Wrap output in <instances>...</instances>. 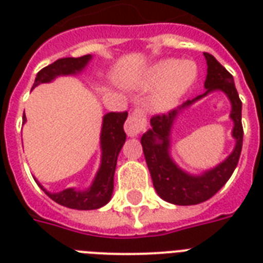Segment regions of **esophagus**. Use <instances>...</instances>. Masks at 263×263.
<instances>
[{
	"mask_svg": "<svg viewBox=\"0 0 263 263\" xmlns=\"http://www.w3.org/2000/svg\"><path fill=\"white\" fill-rule=\"evenodd\" d=\"M144 128H146V117H144L142 110L134 111L128 117V120L125 121V125H124V129L127 132V135L131 136V138H135L139 134H142L144 131Z\"/></svg>",
	"mask_w": 263,
	"mask_h": 263,
	"instance_id": "1",
	"label": "esophagus"
}]
</instances>
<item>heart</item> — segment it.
Returning <instances> with one entry per match:
<instances>
[{"label":"heart","instance_id":"heart-1","mask_svg":"<svg viewBox=\"0 0 263 263\" xmlns=\"http://www.w3.org/2000/svg\"><path fill=\"white\" fill-rule=\"evenodd\" d=\"M196 75V67L191 61L161 60L148 67L142 87H157L150 105L156 111H168L187 94L195 83Z\"/></svg>","mask_w":263,"mask_h":263}]
</instances>
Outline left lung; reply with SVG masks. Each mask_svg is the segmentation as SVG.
<instances>
[{
	"label": "left lung",
	"instance_id": "left-lung-1",
	"mask_svg": "<svg viewBox=\"0 0 263 263\" xmlns=\"http://www.w3.org/2000/svg\"><path fill=\"white\" fill-rule=\"evenodd\" d=\"M208 64V75L204 80V92L191 101L184 102L168 115L156 116L150 120L148 131L140 139L144 158L152 175L153 185L161 199L169 203L190 206L210 199L232 176L239 162L243 144L241 127V101L239 99L233 76L217 61L212 54L203 53ZM213 92H220L227 97L231 105L230 118L233 120V137L235 147L233 153L220 164L203 173L194 175L184 171L175 164L172 149V128L177 117L188 107Z\"/></svg>",
	"mask_w": 263,
	"mask_h": 263
}]
</instances>
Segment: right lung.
<instances>
[{
    "mask_svg": "<svg viewBox=\"0 0 263 263\" xmlns=\"http://www.w3.org/2000/svg\"><path fill=\"white\" fill-rule=\"evenodd\" d=\"M92 55L83 57H65L47 65L36 73L34 87L42 83H50L60 76L80 75L87 68ZM128 117L127 111L123 113H106L102 117V127L99 135L101 144V162L99 168L91 181L90 187L86 190H78L75 187L65 188L60 192H50L35 179L41 190L45 191L50 199L65 208L75 210H94L105 206L111 199L113 187H115V171L117 165V157L123 148L127 135L124 132V123ZM26 115L23 116V124L26 123Z\"/></svg>",
    "mask_w": 263,
    "mask_h": 263,
    "instance_id": "add662e5",
    "label": "right lung"
}]
</instances>
